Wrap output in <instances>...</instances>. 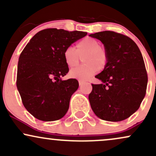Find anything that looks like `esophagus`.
Wrapping results in <instances>:
<instances>
[{
    "label": "esophagus",
    "mask_w": 156,
    "mask_h": 156,
    "mask_svg": "<svg viewBox=\"0 0 156 156\" xmlns=\"http://www.w3.org/2000/svg\"><path fill=\"white\" fill-rule=\"evenodd\" d=\"M78 83H79V86H80V87H81L82 85H83V84L85 83L83 81H82V80H78Z\"/></svg>",
    "instance_id": "34e87169"
}]
</instances>
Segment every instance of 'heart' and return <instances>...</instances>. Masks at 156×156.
Here are the masks:
<instances>
[{"mask_svg": "<svg viewBox=\"0 0 156 156\" xmlns=\"http://www.w3.org/2000/svg\"><path fill=\"white\" fill-rule=\"evenodd\" d=\"M64 50V60L67 67H74L83 58V65L69 71V76L81 80H87L97 73L106 67L108 55L106 49L100 45L99 41L92 37H86L76 44V48Z\"/></svg>", "mask_w": 156, "mask_h": 156, "instance_id": "obj_1", "label": "heart"}]
</instances>
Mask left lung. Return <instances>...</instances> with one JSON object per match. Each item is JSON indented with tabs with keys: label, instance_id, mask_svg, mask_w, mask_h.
Returning a JSON list of instances; mask_svg holds the SVG:
<instances>
[{
	"label": "left lung",
	"instance_id": "left-lung-1",
	"mask_svg": "<svg viewBox=\"0 0 156 156\" xmlns=\"http://www.w3.org/2000/svg\"><path fill=\"white\" fill-rule=\"evenodd\" d=\"M89 36L101 41L108 55L106 67L95 76L103 83L92 84L91 108L103 120H124L139 109L146 94L148 78L142 55L125 35L105 31Z\"/></svg>",
	"mask_w": 156,
	"mask_h": 156
}]
</instances>
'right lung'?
Segmentation results:
<instances>
[{"label":"right lung","mask_w":156,"mask_h":156,"mask_svg":"<svg viewBox=\"0 0 156 156\" xmlns=\"http://www.w3.org/2000/svg\"><path fill=\"white\" fill-rule=\"evenodd\" d=\"M87 34L47 28L36 34L23 49L17 65V87L23 105L35 118L55 121L67 112L79 84L76 79H61L69 71L63 53Z\"/></svg>","instance_id":"obj_1"}]
</instances>
